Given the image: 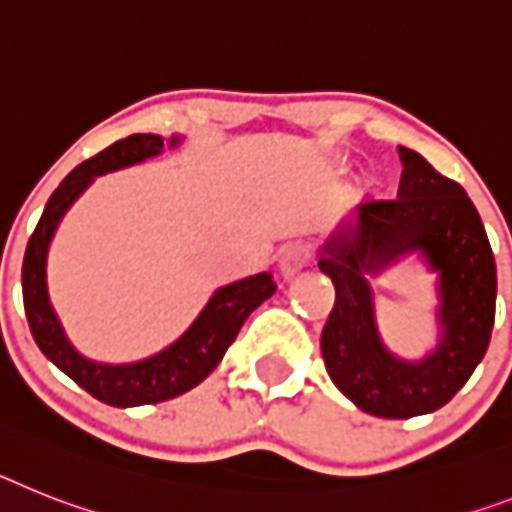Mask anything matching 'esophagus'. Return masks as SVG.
Returning a JSON list of instances; mask_svg holds the SVG:
<instances>
[{"label":"esophagus","mask_w":512,"mask_h":512,"mask_svg":"<svg viewBox=\"0 0 512 512\" xmlns=\"http://www.w3.org/2000/svg\"><path fill=\"white\" fill-rule=\"evenodd\" d=\"M307 263L309 247H304V244H289V247H283L281 255H278V273H281L283 278H291Z\"/></svg>","instance_id":"esophagus-1"}]
</instances>
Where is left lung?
Returning <instances> with one entry per match:
<instances>
[{"mask_svg":"<svg viewBox=\"0 0 512 512\" xmlns=\"http://www.w3.org/2000/svg\"><path fill=\"white\" fill-rule=\"evenodd\" d=\"M398 156V197L359 205L328 236L317 260L336 286L320 338L325 369L351 403L382 419L437 411L466 385L487 354L497 296L495 255L466 190L416 150L398 148ZM411 251L441 276V341L419 363L398 360L379 341L366 281Z\"/></svg>","mask_w":512,"mask_h":512,"instance_id":"1","label":"left lung"}]
</instances>
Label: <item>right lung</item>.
<instances>
[{"mask_svg": "<svg viewBox=\"0 0 512 512\" xmlns=\"http://www.w3.org/2000/svg\"><path fill=\"white\" fill-rule=\"evenodd\" d=\"M176 143H179V135L169 140L171 148ZM161 150V135H130L72 169L49 197L23 260L25 317H28L30 333L36 338L38 349L93 398L109 406H119V409L169 401L200 385L218 367L226 349L234 343L236 333L242 330L244 320L276 291L270 273H257V276L221 286L210 296V302L197 315V320L184 330L182 338H176L171 346L140 362L98 364L75 351L70 338L64 336L57 312L51 307L49 286H46V255H49L54 231L70 205L88 190L96 176L153 158Z\"/></svg>", "mask_w": 512, "mask_h": 512, "instance_id": "obj_1", "label": "right lung"}]
</instances>
